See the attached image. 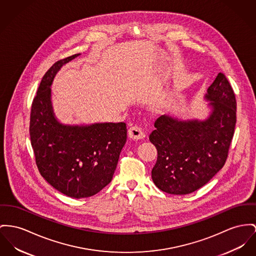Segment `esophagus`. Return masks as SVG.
<instances>
[{
	"mask_svg": "<svg viewBox=\"0 0 256 256\" xmlns=\"http://www.w3.org/2000/svg\"><path fill=\"white\" fill-rule=\"evenodd\" d=\"M128 135L133 140H140L144 136V133L142 130V128L138 125H133L128 130Z\"/></svg>",
	"mask_w": 256,
	"mask_h": 256,
	"instance_id": "1",
	"label": "esophagus"
}]
</instances>
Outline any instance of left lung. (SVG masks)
<instances>
[{
  "instance_id": "left-lung-1",
  "label": "left lung",
  "mask_w": 256,
  "mask_h": 256,
  "mask_svg": "<svg viewBox=\"0 0 256 256\" xmlns=\"http://www.w3.org/2000/svg\"><path fill=\"white\" fill-rule=\"evenodd\" d=\"M212 112L204 121H180L162 116L154 122L150 140L157 161L152 178L160 190L184 195L204 186L224 166L234 136L237 102L223 72L208 88Z\"/></svg>"
}]
</instances>
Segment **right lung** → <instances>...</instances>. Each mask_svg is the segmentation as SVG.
I'll use <instances>...</instances> for the list:
<instances>
[{
  "label": "right lung",
  "instance_id": "obj_1",
  "mask_svg": "<svg viewBox=\"0 0 256 256\" xmlns=\"http://www.w3.org/2000/svg\"><path fill=\"white\" fill-rule=\"evenodd\" d=\"M78 55L57 61L44 74L32 102L29 127L40 174L55 189L76 199L93 196L112 182L127 140L124 122L66 126L54 118L52 80L59 68Z\"/></svg>",
  "mask_w": 256,
  "mask_h": 256
}]
</instances>
